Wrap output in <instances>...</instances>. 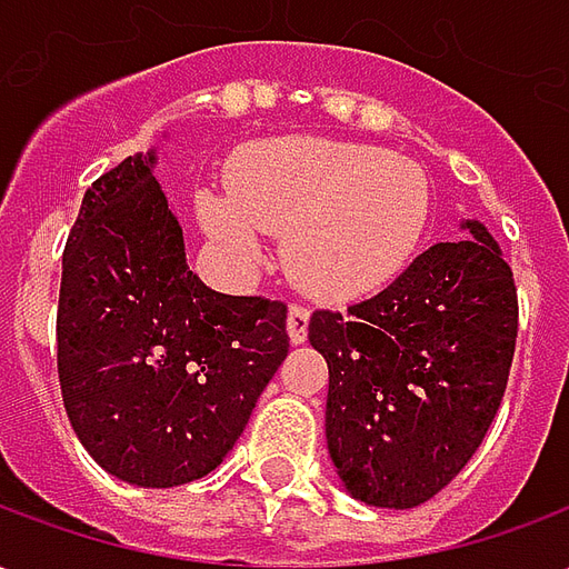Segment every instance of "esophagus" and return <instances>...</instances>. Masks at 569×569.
Listing matches in <instances>:
<instances>
[{
	"label": "esophagus",
	"instance_id": "esophagus-1",
	"mask_svg": "<svg viewBox=\"0 0 569 569\" xmlns=\"http://www.w3.org/2000/svg\"><path fill=\"white\" fill-rule=\"evenodd\" d=\"M308 326L310 308H305V305H292V308H289V317H286L289 341H292V345H305V341H308Z\"/></svg>",
	"mask_w": 569,
	"mask_h": 569
}]
</instances>
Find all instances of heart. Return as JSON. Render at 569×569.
<instances>
[{
  "label": "heart",
  "instance_id": "b5f03b06",
  "mask_svg": "<svg viewBox=\"0 0 569 569\" xmlns=\"http://www.w3.org/2000/svg\"><path fill=\"white\" fill-rule=\"evenodd\" d=\"M224 188H200L194 212L240 271L286 238V264L317 298L347 301L396 280L415 259L432 188L415 161L369 142L280 137L237 151Z\"/></svg>",
  "mask_w": 569,
  "mask_h": 569
}]
</instances>
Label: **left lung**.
<instances>
[{"mask_svg":"<svg viewBox=\"0 0 569 569\" xmlns=\"http://www.w3.org/2000/svg\"><path fill=\"white\" fill-rule=\"evenodd\" d=\"M436 243L378 296L313 310L329 366L326 439L345 488L411 509L451 481L488 432L518 338L512 268L481 222Z\"/></svg>","mask_w":569,"mask_h":569,"instance_id":"obj_1","label":"left lung"}]
</instances>
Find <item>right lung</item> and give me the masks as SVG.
<instances>
[{"label":"right lung","mask_w":569,"mask_h":569,"mask_svg":"<svg viewBox=\"0 0 569 569\" xmlns=\"http://www.w3.org/2000/svg\"><path fill=\"white\" fill-rule=\"evenodd\" d=\"M154 151L84 191L63 249L57 375L79 441L140 488L203 478L289 353L286 305L222 296L188 271Z\"/></svg>","instance_id":"add662e5"}]
</instances>
